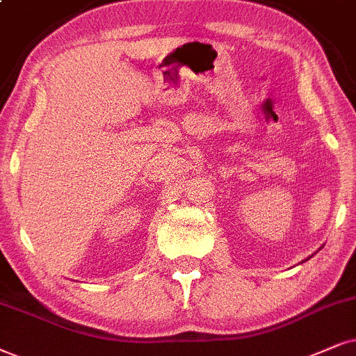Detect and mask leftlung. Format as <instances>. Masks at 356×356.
<instances>
[{"instance_id": "obj_1", "label": "left lung", "mask_w": 356, "mask_h": 356, "mask_svg": "<svg viewBox=\"0 0 356 356\" xmlns=\"http://www.w3.org/2000/svg\"><path fill=\"white\" fill-rule=\"evenodd\" d=\"M307 259H309V258H307Z\"/></svg>"}]
</instances>
